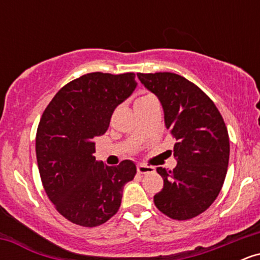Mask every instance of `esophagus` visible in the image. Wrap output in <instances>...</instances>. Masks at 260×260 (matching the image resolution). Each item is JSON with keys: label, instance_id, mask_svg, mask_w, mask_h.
Here are the masks:
<instances>
[{"label": "esophagus", "instance_id": "obj_1", "mask_svg": "<svg viewBox=\"0 0 260 260\" xmlns=\"http://www.w3.org/2000/svg\"><path fill=\"white\" fill-rule=\"evenodd\" d=\"M137 171L140 175H145V174H150V172H154V168L153 166H148V165H140L137 166Z\"/></svg>", "mask_w": 260, "mask_h": 260}]
</instances>
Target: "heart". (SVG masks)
<instances>
[{"mask_svg":"<svg viewBox=\"0 0 260 260\" xmlns=\"http://www.w3.org/2000/svg\"><path fill=\"white\" fill-rule=\"evenodd\" d=\"M153 103H157L156 99H155L153 95L144 94V95H140L138 99L136 100V104H134V106H136V109H138V107L150 105V104H153Z\"/></svg>","mask_w":260,"mask_h":260,"instance_id":"heart-1","label":"heart"}]
</instances>
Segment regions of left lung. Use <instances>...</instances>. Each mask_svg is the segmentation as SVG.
Returning a JSON list of instances; mask_svg holds the SVG:
<instances>
[{"label":"left lung","mask_w":260,"mask_h":260,"mask_svg":"<svg viewBox=\"0 0 260 260\" xmlns=\"http://www.w3.org/2000/svg\"><path fill=\"white\" fill-rule=\"evenodd\" d=\"M159 98L165 126L176 138L174 170L157 168L164 188L154 196L161 213L175 220L198 216L221 190L230 157V139L213 100L196 84L170 72L138 73Z\"/></svg>","instance_id":"obj_1"}]
</instances>
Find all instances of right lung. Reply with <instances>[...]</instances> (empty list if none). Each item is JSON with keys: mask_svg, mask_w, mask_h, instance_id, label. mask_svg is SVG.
<instances>
[{"mask_svg": "<svg viewBox=\"0 0 260 260\" xmlns=\"http://www.w3.org/2000/svg\"><path fill=\"white\" fill-rule=\"evenodd\" d=\"M136 74L94 72L72 80L50 101L39 122L37 160L56 210L71 222L95 228L118 211L122 192L137 174L133 161H96L95 137L107 131L115 109L137 86Z\"/></svg>", "mask_w": 260, "mask_h": 260, "instance_id": "add662e5", "label": "right lung"}]
</instances>
